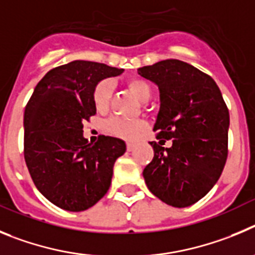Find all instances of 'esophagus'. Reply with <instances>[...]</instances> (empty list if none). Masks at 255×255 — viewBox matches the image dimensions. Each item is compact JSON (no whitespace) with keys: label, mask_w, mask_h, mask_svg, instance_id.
Masks as SVG:
<instances>
[{"label":"esophagus","mask_w":255,"mask_h":255,"mask_svg":"<svg viewBox=\"0 0 255 255\" xmlns=\"http://www.w3.org/2000/svg\"><path fill=\"white\" fill-rule=\"evenodd\" d=\"M134 148H136V144L128 142V143H127V150L128 151H133V150H134Z\"/></svg>","instance_id":"esophagus-1"}]
</instances>
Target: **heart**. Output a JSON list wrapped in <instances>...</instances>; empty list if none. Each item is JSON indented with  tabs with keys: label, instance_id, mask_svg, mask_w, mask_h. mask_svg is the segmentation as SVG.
<instances>
[{
	"label": "heart",
	"instance_id": "heart-1",
	"mask_svg": "<svg viewBox=\"0 0 255 255\" xmlns=\"http://www.w3.org/2000/svg\"><path fill=\"white\" fill-rule=\"evenodd\" d=\"M127 88L130 93L136 96L139 102H147L151 98V86L142 77H130L126 81ZM112 95L111 82L104 80L95 85L93 90V104L98 112H105L109 107ZM105 130L113 136L123 139H134L139 133L146 128V123L142 119L127 121L123 118H111L104 125Z\"/></svg>",
	"mask_w": 255,
	"mask_h": 255
}]
</instances>
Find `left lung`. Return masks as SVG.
Returning <instances> with one entry per match:
<instances>
[{
	"label": "left lung",
	"instance_id": "8db88e82",
	"mask_svg": "<svg viewBox=\"0 0 255 255\" xmlns=\"http://www.w3.org/2000/svg\"><path fill=\"white\" fill-rule=\"evenodd\" d=\"M138 75L159 86L156 137L173 139L169 149L151 142L153 159L143 169L144 182L166 205L188 207L212 189L224 170L229 109L212 77L183 61H160L138 68Z\"/></svg>",
	"mask_w": 255,
	"mask_h": 255
}]
</instances>
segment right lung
<instances>
[{"instance_id":"right-lung-1","label":"right lung","mask_w":255,"mask_h":255,"mask_svg":"<svg viewBox=\"0 0 255 255\" xmlns=\"http://www.w3.org/2000/svg\"><path fill=\"white\" fill-rule=\"evenodd\" d=\"M123 68L73 61L50 70L38 82L24 113V157L34 184L57 207L80 212L108 192L113 166L126 152L122 139L84 138L85 121L96 114L95 85Z\"/></svg>"}]
</instances>
